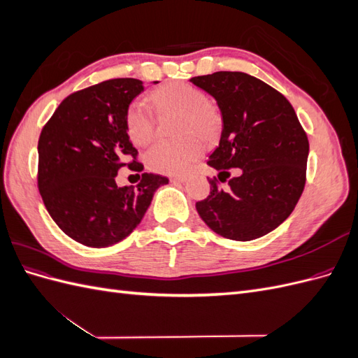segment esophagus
I'll use <instances>...</instances> for the list:
<instances>
[{
    "label": "esophagus",
    "mask_w": 358,
    "mask_h": 358,
    "mask_svg": "<svg viewBox=\"0 0 358 358\" xmlns=\"http://www.w3.org/2000/svg\"><path fill=\"white\" fill-rule=\"evenodd\" d=\"M185 180H187L185 176H173V178H170V182H173V183H183Z\"/></svg>",
    "instance_id": "esophagus-1"
}]
</instances>
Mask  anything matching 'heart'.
<instances>
[{
  "label": "heart",
  "instance_id": "obj_1",
  "mask_svg": "<svg viewBox=\"0 0 358 358\" xmlns=\"http://www.w3.org/2000/svg\"><path fill=\"white\" fill-rule=\"evenodd\" d=\"M149 99L158 113L180 112L179 134L197 133L203 138H212L218 133L220 112L196 86L183 82L164 85L150 94ZM125 127L134 143L146 145L155 134L157 117L142 100H134L127 109ZM201 152V142L194 134L176 140H159L146 152V164L161 175H183Z\"/></svg>",
  "mask_w": 358,
  "mask_h": 358
}]
</instances>
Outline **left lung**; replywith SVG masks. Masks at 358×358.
<instances>
[{
	"instance_id": "left-lung-1",
	"label": "left lung",
	"mask_w": 358,
	"mask_h": 358,
	"mask_svg": "<svg viewBox=\"0 0 358 358\" xmlns=\"http://www.w3.org/2000/svg\"><path fill=\"white\" fill-rule=\"evenodd\" d=\"M191 82L210 94L222 115L220 146L208 164L210 194L196 203L200 218L225 239H258L282 224L305 189L309 142L285 96L242 71H216ZM241 169L225 189L229 169Z\"/></svg>"
}]
</instances>
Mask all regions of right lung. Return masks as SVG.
Wrapping results in <instances>:
<instances>
[{"label":"right lung","instance_id":"right-lung-1","mask_svg":"<svg viewBox=\"0 0 358 358\" xmlns=\"http://www.w3.org/2000/svg\"><path fill=\"white\" fill-rule=\"evenodd\" d=\"M143 82L121 78L70 94L43 127L37 185L52 220L73 241L107 248L143 220L154 192L169 179L142 173L137 187L116 185L122 167L142 171L127 133L129 103Z\"/></svg>","mask_w":358,"mask_h":358}]
</instances>
